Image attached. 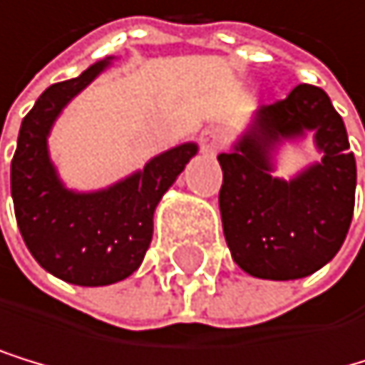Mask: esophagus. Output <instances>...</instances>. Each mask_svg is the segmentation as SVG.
<instances>
[{"instance_id":"34e87169","label":"esophagus","mask_w":365,"mask_h":365,"mask_svg":"<svg viewBox=\"0 0 365 365\" xmlns=\"http://www.w3.org/2000/svg\"><path fill=\"white\" fill-rule=\"evenodd\" d=\"M198 142H200V151L203 153H217L219 148H221V133L217 130V128H203L200 130V138H198Z\"/></svg>"}]
</instances>
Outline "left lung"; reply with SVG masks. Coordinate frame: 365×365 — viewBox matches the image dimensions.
<instances>
[{"mask_svg":"<svg viewBox=\"0 0 365 365\" xmlns=\"http://www.w3.org/2000/svg\"><path fill=\"white\" fill-rule=\"evenodd\" d=\"M307 132L322 162L291 181L275 179L277 146ZM219 165L223 235L239 269L262 279H298L336 255L354 212L356 162L346 123L321 88L302 83L287 99L259 106Z\"/></svg>","mask_w":365,"mask_h":365,"instance_id":"left-lung-1","label":"left lung"}]
</instances>
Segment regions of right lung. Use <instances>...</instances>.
Listing matches in <instances>:
<instances>
[{
    "label": "right lung",
    "instance_id": "add662e5",
    "mask_svg": "<svg viewBox=\"0 0 365 365\" xmlns=\"http://www.w3.org/2000/svg\"><path fill=\"white\" fill-rule=\"evenodd\" d=\"M90 65L81 76L47 88L22 119L11 162L15 219L31 255L51 275L78 287H106L140 269L153 237V212L198 146L187 142L148 160L99 192L67 190L49 158L53 121L74 96L110 65Z\"/></svg>",
    "mask_w": 365,
    "mask_h": 365
}]
</instances>
